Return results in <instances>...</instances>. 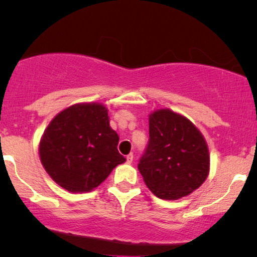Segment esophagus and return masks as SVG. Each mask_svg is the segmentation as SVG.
Instances as JSON below:
<instances>
[{
	"instance_id": "esophagus-1",
	"label": "esophagus",
	"mask_w": 257,
	"mask_h": 257,
	"mask_svg": "<svg viewBox=\"0 0 257 257\" xmlns=\"http://www.w3.org/2000/svg\"><path fill=\"white\" fill-rule=\"evenodd\" d=\"M133 159H134V155H133V153H129V155L126 156V163L131 164L133 162Z\"/></svg>"
}]
</instances>
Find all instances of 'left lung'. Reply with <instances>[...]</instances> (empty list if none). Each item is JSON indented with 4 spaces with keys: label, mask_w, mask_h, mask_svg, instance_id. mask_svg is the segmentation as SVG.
<instances>
[{
    "label": "left lung",
    "mask_w": 257,
    "mask_h": 257,
    "mask_svg": "<svg viewBox=\"0 0 257 257\" xmlns=\"http://www.w3.org/2000/svg\"><path fill=\"white\" fill-rule=\"evenodd\" d=\"M150 141L139 172L151 192L176 200L200 187L210 170L208 144L196 125L169 108L149 116Z\"/></svg>",
    "instance_id": "left-lung-1"
}]
</instances>
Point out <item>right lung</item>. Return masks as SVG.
<instances>
[{"mask_svg":"<svg viewBox=\"0 0 257 257\" xmlns=\"http://www.w3.org/2000/svg\"><path fill=\"white\" fill-rule=\"evenodd\" d=\"M119 137L100 102H79L60 111L40 140L38 153L48 175L69 192H90L125 158Z\"/></svg>","mask_w":257,"mask_h":257,"instance_id":"obj_1","label":"right lung"}]
</instances>
